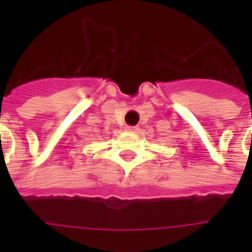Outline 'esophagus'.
I'll return each instance as SVG.
<instances>
[{
  "instance_id": "34e87169",
  "label": "esophagus",
  "mask_w": 252,
  "mask_h": 252,
  "mask_svg": "<svg viewBox=\"0 0 252 252\" xmlns=\"http://www.w3.org/2000/svg\"><path fill=\"white\" fill-rule=\"evenodd\" d=\"M126 130H128V132H136V130H138V126H126Z\"/></svg>"
}]
</instances>
